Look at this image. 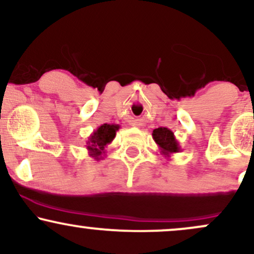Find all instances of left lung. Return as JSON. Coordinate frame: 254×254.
Wrapping results in <instances>:
<instances>
[{"label": "left lung", "instance_id": "8db88e82", "mask_svg": "<svg viewBox=\"0 0 254 254\" xmlns=\"http://www.w3.org/2000/svg\"><path fill=\"white\" fill-rule=\"evenodd\" d=\"M153 139L159 147L160 154L166 159H170L173 154L179 153L180 144L174 136V132L168 127H157L153 130Z\"/></svg>", "mask_w": 254, "mask_h": 254}]
</instances>
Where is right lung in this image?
Listing matches in <instances>:
<instances>
[{"label":"right lung","mask_w":254,"mask_h":254,"mask_svg":"<svg viewBox=\"0 0 254 254\" xmlns=\"http://www.w3.org/2000/svg\"><path fill=\"white\" fill-rule=\"evenodd\" d=\"M121 127L118 124H103L97 130L93 131L88 137L86 148L88 155L94 157L95 160H103L106 155V147L115 139L116 133Z\"/></svg>","instance_id":"obj_1"}]
</instances>
